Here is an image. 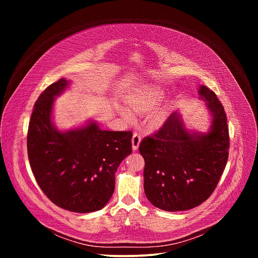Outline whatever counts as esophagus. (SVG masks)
Wrapping results in <instances>:
<instances>
[{"instance_id":"esophagus-1","label":"esophagus","mask_w":258,"mask_h":258,"mask_svg":"<svg viewBox=\"0 0 258 258\" xmlns=\"http://www.w3.org/2000/svg\"><path fill=\"white\" fill-rule=\"evenodd\" d=\"M140 143H141V135L139 133H135L133 136V139H132V147H133L134 151L138 150Z\"/></svg>"}]
</instances>
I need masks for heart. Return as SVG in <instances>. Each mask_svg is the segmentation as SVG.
Segmentation results:
<instances>
[{
  "mask_svg": "<svg viewBox=\"0 0 258 258\" xmlns=\"http://www.w3.org/2000/svg\"><path fill=\"white\" fill-rule=\"evenodd\" d=\"M165 98V92L154 86H142L139 89L133 91L125 98V103L130 109L127 107L120 106L118 108L119 114L128 122L135 120L134 112H146L157 107ZM163 116V112L156 115V119L159 120Z\"/></svg>",
  "mask_w": 258,
  "mask_h": 258,
  "instance_id": "1",
  "label": "heart"
}]
</instances>
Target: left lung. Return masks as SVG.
Here are the masks:
<instances>
[{"label":"left lung","instance_id":"1","mask_svg":"<svg viewBox=\"0 0 258 258\" xmlns=\"http://www.w3.org/2000/svg\"><path fill=\"white\" fill-rule=\"evenodd\" d=\"M198 96L209 114L205 132L188 128L176 110L139 148L145 160V195L165 211L189 210L207 200L227 164L230 139L225 109L206 86L199 87Z\"/></svg>","mask_w":258,"mask_h":258}]
</instances>
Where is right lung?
I'll return each instance as SVG.
<instances>
[{
  "label": "right lung",
  "instance_id": "add662e5",
  "mask_svg": "<svg viewBox=\"0 0 258 258\" xmlns=\"http://www.w3.org/2000/svg\"><path fill=\"white\" fill-rule=\"evenodd\" d=\"M61 79L36 100L28 125L27 153L32 173L57 206L79 213L102 209L112 197L115 172L132 153V132L105 131L95 119L66 131L53 119L55 99L69 89Z\"/></svg>",
  "mask_w": 258,
  "mask_h": 258
}]
</instances>
